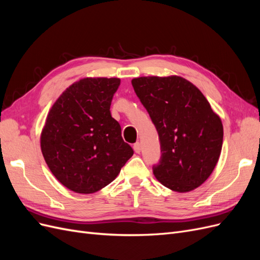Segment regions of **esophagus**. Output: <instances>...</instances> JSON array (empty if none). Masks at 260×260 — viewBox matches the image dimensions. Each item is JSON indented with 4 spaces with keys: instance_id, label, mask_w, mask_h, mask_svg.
<instances>
[{
    "instance_id": "esophagus-1",
    "label": "esophagus",
    "mask_w": 260,
    "mask_h": 260,
    "mask_svg": "<svg viewBox=\"0 0 260 260\" xmlns=\"http://www.w3.org/2000/svg\"><path fill=\"white\" fill-rule=\"evenodd\" d=\"M133 149H135V152L136 153H140L141 152V144L139 143V142H137V143H135L133 144Z\"/></svg>"
}]
</instances>
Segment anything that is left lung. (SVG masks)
I'll list each match as a JSON object with an SVG mask.
<instances>
[{
  "label": "left lung",
  "mask_w": 260,
  "mask_h": 260,
  "mask_svg": "<svg viewBox=\"0 0 260 260\" xmlns=\"http://www.w3.org/2000/svg\"><path fill=\"white\" fill-rule=\"evenodd\" d=\"M158 132L161 156L156 179L184 193L208 179L221 153L223 127L203 93L178 76L140 77L131 81Z\"/></svg>",
  "instance_id": "left-lung-1"
}]
</instances>
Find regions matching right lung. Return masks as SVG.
Instances as JSON below:
<instances>
[{"label":"right lung","mask_w":260,"mask_h":260,"mask_svg":"<svg viewBox=\"0 0 260 260\" xmlns=\"http://www.w3.org/2000/svg\"><path fill=\"white\" fill-rule=\"evenodd\" d=\"M118 78H84L62 92L46 118L41 151L52 174L76 193L108 185L133 155L111 104Z\"/></svg>","instance_id":"obj_1"}]
</instances>
